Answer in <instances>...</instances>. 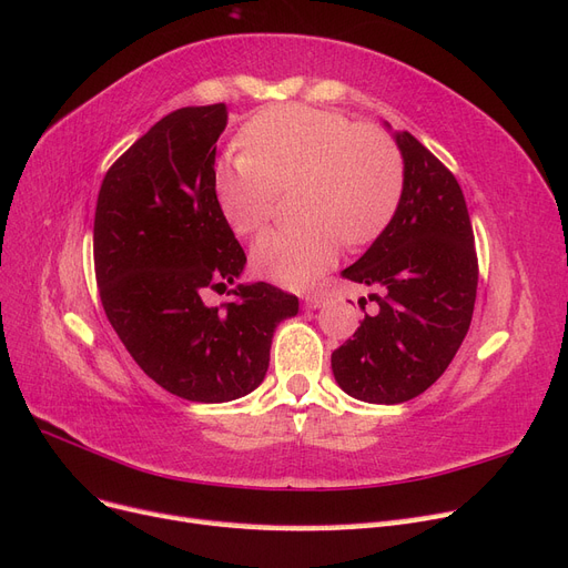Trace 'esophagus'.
Here are the masks:
<instances>
[{
    "mask_svg": "<svg viewBox=\"0 0 568 568\" xmlns=\"http://www.w3.org/2000/svg\"><path fill=\"white\" fill-rule=\"evenodd\" d=\"M324 303V296L320 294V291H315V294H305L303 296V305L307 307V311H317V307H322Z\"/></svg>",
    "mask_w": 568,
    "mask_h": 568,
    "instance_id": "34e87169",
    "label": "esophagus"
}]
</instances>
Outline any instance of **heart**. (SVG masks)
Segmentation results:
<instances>
[{"label":"heart","instance_id":"1","mask_svg":"<svg viewBox=\"0 0 568 568\" xmlns=\"http://www.w3.org/2000/svg\"><path fill=\"white\" fill-rule=\"evenodd\" d=\"M242 161H222L213 175L217 209L236 234L270 220L282 192L298 186L301 227L265 232L251 261L261 277L303 288L341 253L367 246L393 222L405 189L398 144L382 128L355 125L343 113L305 106L261 111L239 132Z\"/></svg>","mask_w":568,"mask_h":568}]
</instances>
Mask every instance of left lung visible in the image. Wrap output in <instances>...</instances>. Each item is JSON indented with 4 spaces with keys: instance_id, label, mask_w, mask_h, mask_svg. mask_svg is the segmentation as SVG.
<instances>
[{
    "instance_id": "1",
    "label": "left lung",
    "mask_w": 568,
    "mask_h": 568,
    "mask_svg": "<svg viewBox=\"0 0 568 568\" xmlns=\"http://www.w3.org/2000/svg\"><path fill=\"white\" fill-rule=\"evenodd\" d=\"M393 140L405 163L398 213L341 272L376 291V313L332 353L336 384L376 405L417 398L448 369L469 332L478 284L471 220L455 175L409 132H393Z\"/></svg>"
}]
</instances>
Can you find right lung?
I'll list each match as a JSON object with an SVG mask.
<instances>
[{"label":"right lung","mask_w":568,"mask_h":568,"mask_svg":"<svg viewBox=\"0 0 568 568\" xmlns=\"http://www.w3.org/2000/svg\"><path fill=\"white\" fill-rule=\"evenodd\" d=\"M227 106L161 118L106 173L94 213L101 305L134 363L192 403H230L263 384L277 324L298 298L235 284L246 253L213 194L215 142ZM209 290L232 302L205 306Z\"/></svg>","instance_id":"right-lung-1"}]
</instances>
